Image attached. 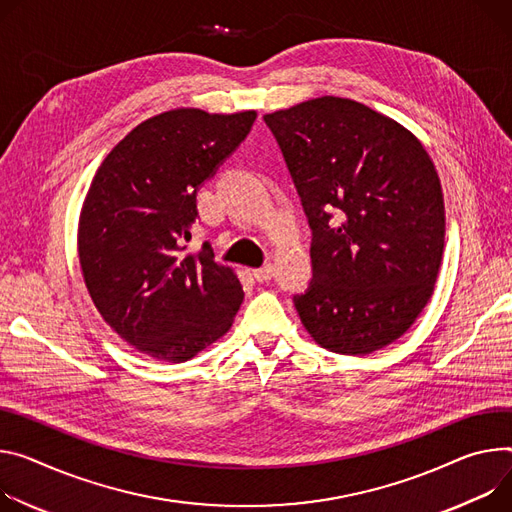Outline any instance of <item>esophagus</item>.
<instances>
[{"instance_id":"1","label":"esophagus","mask_w":512,"mask_h":512,"mask_svg":"<svg viewBox=\"0 0 512 512\" xmlns=\"http://www.w3.org/2000/svg\"><path fill=\"white\" fill-rule=\"evenodd\" d=\"M271 275H273V265H263L259 269H253V277L257 282H267L271 280Z\"/></svg>"}]
</instances>
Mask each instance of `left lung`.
I'll return each instance as SVG.
<instances>
[{
  "mask_svg": "<svg viewBox=\"0 0 512 512\" xmlns=\"http://www.w3.org/2000/svg\"><path fill=\"white\" fill-rule=\"evenodd\" d=\"M263 120L314 232V282L296 298L306 333L341 355L394 343L431 300L443 257L445 206L429 153L349 98H312Z\"/></svg>",
  "mask_w": 512,
  "mask_h": 512,
  "instance_id": "obj_1",
  "label": "left lung"
}]
</instances>
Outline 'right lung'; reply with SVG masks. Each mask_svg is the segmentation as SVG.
Here are the masks:
<instances>
[{"instance_id":"1","label":"right lung","mask_w":512,"mask_h":512,"mask_svg":"<svg viewBox=\"0 0 512 512\" xmlns=\"http://www.w3.org/2000/svg\"><path fill=\"white\" fill-rule=\"evenodd\" d=\"M255 110L175 108L134 126L85 194L77 253L102 318L136 351L181 363L232 327L243 286L208 243L188 251L196 192L249 134Z\"/></svg>"}]
</instances>
